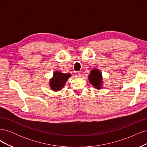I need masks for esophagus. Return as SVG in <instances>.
<instances>
[{"instance_id": "esophagus-1", "label": "esophagus", "mask_w": 147, "mask_h": 147, "mask_svg": "<svg viewBox=\"0 0 147 147\" xmlns=\"http://www.w3.org/2000/svg\"><path fill=\"white\" fill-rule=\"evenodd\" d=\"M75 75H76V77H77V78H80L81 77V74H80V73H79V72H76V74H75Z\"/></svg>"}]
</instances>
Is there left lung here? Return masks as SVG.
<instances>
[{
	"instance_id": "left-lung-1",
	"label": "left lung",
	"mask_w": 147,
	"mask_h": 147,
	"mask_svg": "<svg viewBox=\"0 0 147 147\" xmlns=\"http://www.w3.org/2000/svg\"><path fill=\"white\" fill-rule=\"evenodd\" d=\"M89 82L96 90H100L102 88L103 80H102V73L97 69L91 70L88 76Z\"/></svg>"
}]
</instances>
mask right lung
I'll list each match as a JSON object with an SVG mask.
<instances>
[{"instance_id":"obj_1","label":"right lung","mask_w":147,"mask_h":147,"mask_svg":"<svg viewBox=\"0 0 147 147\" xmlns=\"http://www.w3.org/2000/svg\"><path fill=\"white\" fill-rule=\"evenodd\" d=\"M71 76L72 75L70 74H64L57 70L55 71L53 77L49 82L50 87L54 91L61 90Z\"/></svg>"}]
</instances>
